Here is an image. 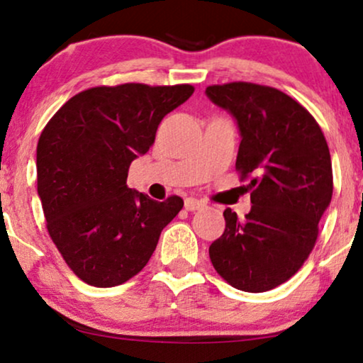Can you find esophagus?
Returning <instances> with one entry per match:
<instances>
[{"label": "esophagus", "mask_w": 363, "mask_h": 363, "mask_svg": "<svg viewBox=\"0 0 363 363\" xmlns=\"http://www.w3.org/2000/svg\"><path fill=\"white\" fill-rule=\"evenodd\" d=\"M205 206V203L196 200V198H186L185 200V208L188 211H196V210H201V208Z\"/></svg>", "instance_id": "obj_1"}]
</instances>
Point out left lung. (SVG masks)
<instances>
[{
    "label": "left lung",
    "mask_w": 363,
    "mask_h": 363,
    "mask_svg": "<svg viewBox=\"0 0 363 363\" xmlns=\"http://www.w3.org/2000/svg\"><path fill=\"white\" fill-rule=\"evenodd\" d=\"M206 96L240 127L241 180L255 175L251 211L240 221L226 208L210 259L236 289L266 292L291 279L314 250L334 190L329 147L307 108L274 87L230 82L206 87Z\"/></svg>",
    "instance_id": "8db88e82"
}]
</instances>
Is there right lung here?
<instances>
[{
    "label": "right lung",
    "mask_w": 363,
    "mask_h": 363,
    "mask_svg": "<svg viewBox=\"0 0 363 363\" xmlns=\"http://www.w3.org/2000/svg\"><path fill=\"white\" fill-rule=\"evenodd\" d=\"M195 91L178 86L91 87L69 99L38 142V195L49 236L74 274L113 287L138 274L180 196L155 201L127 186L128 167L155 142L162 118Z\"/></svg>",
    "instance_id": "1"
}]
</instances>
